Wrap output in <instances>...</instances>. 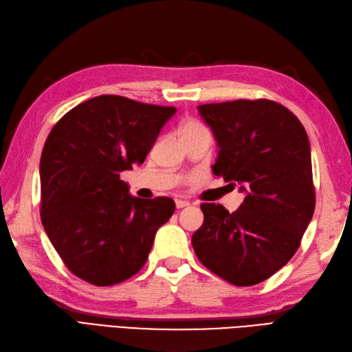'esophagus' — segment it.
I'll return each mask as SVG.
<instances>
[{"instance_id":"34e87169","label":"esophagus","mask_w":352,"mask_h":352,"mask_svg":"<svg viewBox=\"0 0 352 352\" xmlns=\"http://www.w3.org/2000/svg\"><path fill=\"white\" fill-rule=\"evenodd\" d=\"M175 205H177V208H178V210H182V208H186V206H188V205H190V204H188L187 201L177 199V201H175Z\"/></svg>"}]
</instances>
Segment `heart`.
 <instances>
[{
	"label": "heart",
	"instance_id": "b5f03b06",
	"mask_svg": "<svg viewBox=\"0 0 352 352\" xmlns=\"http://www.w3.org/2000/svg\"><path fill=\"white\" fill-rule=\"evenodd\" d=\"M204 132H208V129H206L202 123L196 122L193 119H188L179 126V135H182L183 140L193 137V135H197V133H204Z\"/></svg>",
	"mask_w": 352,
	"mask_h": 352
}]
</instances>
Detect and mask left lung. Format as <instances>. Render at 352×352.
I'll use <instances>...</instances> for the list:
<instances>
[{
  "instance_id": "8db88e82",
  "label": "left lung",
  "mask_w": 352,
  "mask_h": 352,
  "mask_svg": "<svg viewBox=\"0 0 352 352\" xmlns=\"http://www.w3.org/2000/svg\"><path fill=\"white\" fill-rule=\"evenodd\" d=\"M219 153L212 170L239 186L235 212L202 204L193 250L211 272L239 287L272 276L293 257L315 208L308 135L299 119L267 99L197 107Z\"/></svg>"
}]
</instances>
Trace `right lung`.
<instances>
[{
	"label": "right lung",
	"mask_w": 352,
	"mask_h": 352,
	"mask_svg": "<svg viewBox=\"0 0 352 352\" xmlns=\"http://www.w3.org/2000/svg\"><path fill=\"white\" fill-rule=\"evenodd\" d=\"M175 111L101 95L69 110L49 133L40 160L41 223L78 278L119 284L147 262L175 202L132 196L120 173L142 164Z\"/></svg>",
	"instance_id": "1"
}]
</instances>
